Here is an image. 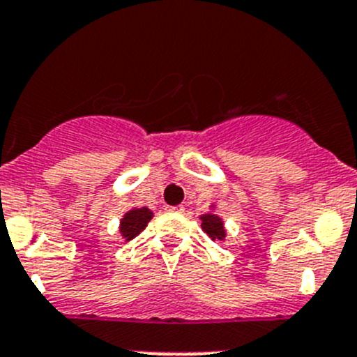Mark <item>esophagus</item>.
Returning a JSON list of instances; mask_svg holds the SVG:
<instances>
[{"instance_id": "34e87169", "label": "esophagus", "mask_w": 357, "mask_h": 357, "mask_svg": "<svg viewBox=\"0 0 357 357\" xmlns=\"http://www.w3.org/2000/svg\"><path fill=\"white\" fill-rule=\"evenodd\" d=\"M185 208L183 206H167V211H172V213H183Z\"/></svg>"}]
</instances>
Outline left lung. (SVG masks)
Segmentation results:
<instances>
[{"label":"left lung","mask_w":357,"mask_h":357,"mask_svg":"<svg viewBox=\"0 0 357 357\" xmlns=\"http://www.w3.org/2000/svg\"><path fill=\"white\" fill-rule=\"evenodd\" d=\"M201 229L210 236L211 241H224L225 238V227L224 222L218 215L215 213H204L201 215Z\"/></svg>","instance_id":"left-lung-1"}]
</instances>
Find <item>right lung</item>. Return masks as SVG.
<instances>
[{"mask_svg": "<svg viewBox=\"0 0 357 357\" xmlns=\"http://www.w3.org/2000/svg\"><path fill=\"white\" fill-rule=\"evenodd\" d=\"M151 218H153V211L149 208H132L130 211H126L125 217L119 222V232H121V236L126 241H130V239L137 238L147 227Z\"/></svg>", "mask_w": 357, "mask_h": 357, "instance_id": "right-lung-1", "label": "right lung"}]
</instances>
